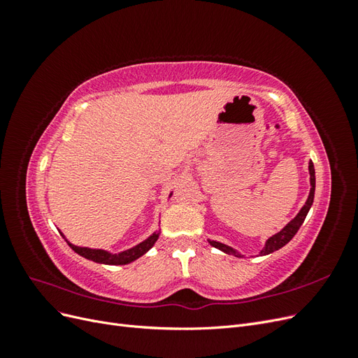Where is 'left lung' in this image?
<instances>
[{
  "label": "left lung",
  "instance_id": "left-lung-1",
  "mask_svg": "<svg viewBox=\"0 0 358 358\" xmlns=\"http://www.w3.org/2000/svg\"><path fill=\"white\" fill-rule=\"evenodd\" d=\"M309 175H310V192H309V197L305 203V206L300 209V212L297 213V216L292 221H289L282 230H280L279 233H276L275 236L268 237L267 242H266V246L262 249V252H259V255H267V254H272L275 251H278L279 248L285 246L292 237H294V234L299 231L300 225L303 224V221H305L306 215L310 209V206L313 203V196H315V169H313V162L310 161L309 162ZM209 243L213 246V248H218L221 249L222 252L225 254H230V255H234V257H242L239 252L234 251L233 248L227 246L224 243H220V242H215V241H209Z\"/></svg>",
  "mask_w": 358,
  "mask_h": 358
}]
</instances>
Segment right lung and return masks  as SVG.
<instances>
[{"label":"right lung","instance_id":"1","mask_svg":"<svg viewBox=\"0 0 358 358\" xmlns=\"http://www.w3.org/2000/svg\"><path fill=\"white\" fill-rule=\"evenodd\" d=\"M171 196V194H170ZM159 233H154L152 236H149L146 241H143L142 243L136 245L131 249H127V251H122L119 254H110L107 251H103V249H91V248H80L71 245L70 242H67L70 245V248L73 249L74 252H78L79 255L91 259V262L95 263H101V264H112V266H124L134 262L138 257H142L143 254H146L150 248L155 245V242L158 241ZM64 237V234H62Z\"/></svg>","mask_w":358,"mask_h":358}]
</instances>
